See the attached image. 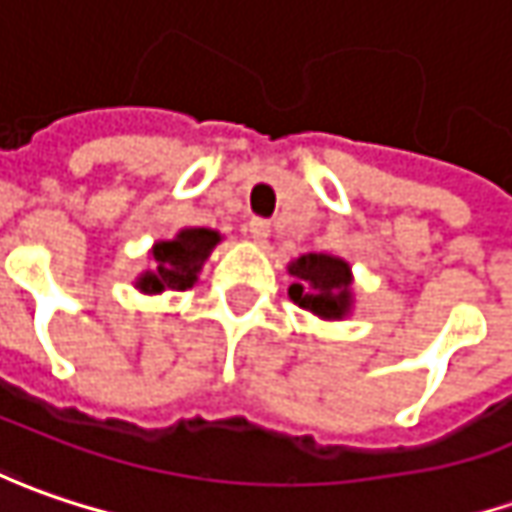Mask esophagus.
Segmentation results:
<instances>
[{
	"label": "esophagus",
	"mask_w": 512,
	"mask_h": 512,
	"mask_svg": "<svg viewBox=\"0 0 512 512\" xmlns=\"http://www.w3.org/2000/svg\"><path fill=\"white\" fill-rule=\"evenodd\" d=\"M246 232H249V237H252L255 243H266V237H269V232H272V226H269V220H260V217H255V220H249Z\"/></svg>",
	"instance_id": "esophagus-1"
}]
</instances>
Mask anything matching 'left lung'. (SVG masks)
Returning <instances> with one entry per match:
<instances>
[{"label":"left lung","mask_w":512,"mask_h":512,"mask_svg":"<svg viewBox=\"0 0 512 512\" xmlns=\"http://www.w3.org/2000/svg\"><path fill=\"white\" fill-rule=\"evenodd\" d=\"M286 272L292 275L289 298L300 309L312 312L321 321H344L355 309L352 266L349 260L326 252H306L295 257Z\"/></svg>","instance_id":"8db88e82"}]
</instances>
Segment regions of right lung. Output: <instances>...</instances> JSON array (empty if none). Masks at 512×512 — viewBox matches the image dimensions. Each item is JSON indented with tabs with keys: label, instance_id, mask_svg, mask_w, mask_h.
Masks as SVG:
<instances>
[{
	"label": "right lung",
	"instance_id": "add662e5",
	"mask_svg": "<svg viewBox=\"0 0 512 512\" xmlns=\"http://www.w3.org/2000/svg\"><path fill=\"white\" fill-rule=\"evenodd\" d=\"M220 240L223 234L206 226H186L168 240H157L148 249L151 266L134 278V289H140L143 295L191 289Z\"/></svg>",
	"mask_w": 512,
	"mask_h": 512
}]
</instances>
